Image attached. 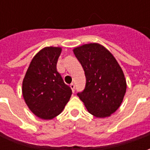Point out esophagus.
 <instances>
[{
    "label": "esophagus",
    "mask_w": 150,
    "mask_h": 150,
    "mask_svg": "<svg viewBox=\"0 0 150 150\" xmlns=\"http://www.w3.org/2000/svg\"><path fill=\"white\" fill-rule=\"evenodd\" d=\"M70 87L71 88L72 91L75 92V84H74V83H71V84H70Z\"/></svg>",
    "instance_id": "34e87169"
}]
</instances>
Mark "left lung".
I'll return each mask as SVG.
<instances>
[{
  "mask_svg": "<svg viewBox=\"0 0 150 150\" xmlns=\"http://www.w3.org/2000/svg\"><path fill=\"white\" fill-rule=\"evenodd\" d=\"M84 71L86 86L78 96L96 117L115 112L125 95L126 80L121 67L109 50L99 43H89L73 50Z\"/></svg>",
  "mask_w": 150,
  "mask_h": 150,
  "instance_id": "8db88e82",
  "label": "left lung"
}]
</instances>
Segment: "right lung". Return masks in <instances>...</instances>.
<instances>
[{"mask_svg": "<svg viewBox=\"0 0 150 150\" xmlns=\"http://www.w3.org/2000/svg\"><path fill=\"white\" fill-rule=\"evenodd\" d=\"M61 47L48 46L34 56L22 82L25 104L35 116L43 120L55 117L64 109L72 91L57 71Z\"/></svg>", "mask_w": 150, "mask_h": 150, "instance_id": "1", "label": "right lung"}]
</instances>
